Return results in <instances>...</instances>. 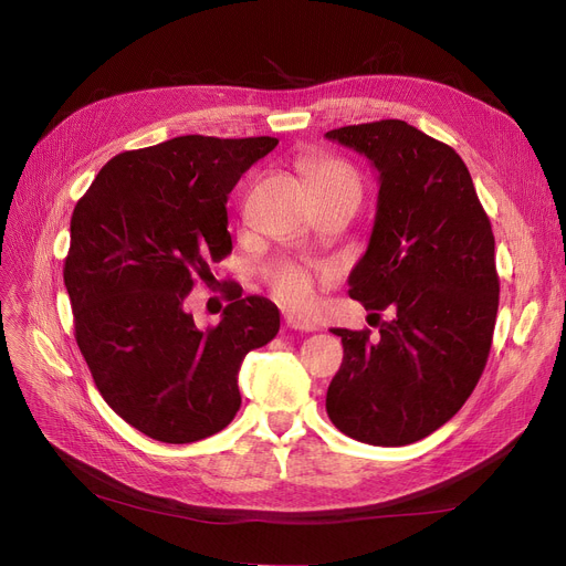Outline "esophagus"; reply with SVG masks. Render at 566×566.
Listing matches in <instances>:
<instances>
[{
	"mask_svg": "<svg viewBox=\"0 0 566 566\" xmlns=\"http://www.w3.org/2000/svg\"><path fill=\"white\" fill-rule=\"evenodd\" d=\"M284 323H286V328H291V331H301V333H314V331H318L316 321H312V318H307V316H303V314H286V316H284Z\"/></svg>",
	"mask_w": 566,
	"mask_h": 566,
	"instance_id": "obj_1",
	"label": "esophagus"
}]
</instances>
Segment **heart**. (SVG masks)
Wrapping results in <instances>:
<instances>
[{"label": "heart", "mask_w": 566, "mask_h": 566, "mask_svg": "<svg viewBox=\"0 0 566 566\" xmlns=\"http://www.w3.org/2000/svg\"><path fill=\"white\" fill-rule=\"evenodd\" d=\"M307 181L318 192H353L360 195V176L348 163L337 158H323L314 156L305 165ZM325 277L323 273H314L312 268L305 265H284L273 280V291L284 305L291 307H307L314 301L316 280Z\"/></svg>", "instance_id": "1"}]
</instances>
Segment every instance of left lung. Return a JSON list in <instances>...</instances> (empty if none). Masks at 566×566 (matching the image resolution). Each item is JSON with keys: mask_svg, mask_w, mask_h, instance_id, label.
<instances>
[{"mask_svg": "<svg viewBox=\"0 0 566 566\" xmlns=\"http://www.w3.org/2000/svg\"><path fill=\"white\" fill-rule=\"evenodd\" d=\"M325 137L378 171L376 220L348 295L392 314H371L378 337L333 331L344 360L325 410L342 433L399 448L452 420L486 367L500 298L495 238L452 146L399 118Z\"/></svg>", "mask_w": 566, "mask_h": 566, "instance_id": "8db88e82", "label": "left lung"}]
</instances>
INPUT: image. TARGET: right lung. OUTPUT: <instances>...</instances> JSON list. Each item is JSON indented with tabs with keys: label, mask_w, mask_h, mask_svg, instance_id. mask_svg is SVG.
<instances>
[{
	"label": "right lung",
	"mask_w": 566,
	"mask_h": 566,
	"mask_svg": "<svg viewBox=\"0 0 566 566\" xmlns=\"http://www.w3.org/2000/svg\"><path fill=\"white\" fill-rule=\"evenodd\" d=\"M275 137H174L114 156L77 201L64 284L75 339L109 408L148 438L186 444L241 408L243 358L280 331V310L229 291L218 325L184 301L231 254L227 197Z\"/></svg>",
	"instance_id": "add662e5"
}]
</instances>
